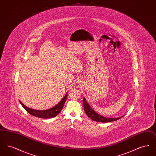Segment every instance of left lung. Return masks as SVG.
<instances>
[{"instance_id":"left-lung-1","label":"left lung","mask_w":156,"mask_h":156,"mask_svg":"<svg viewBox=\"0 0 156 156\" xmlns=\"http://www.w3.org/2000/svg\"><path fill=\"white\" fill-rule=\"evenodd\" d=\"M83 105L85 112L87 115V116L90 119L95 122H102V123H107L110 122L116 121L118 119L122 118L124 116L118 117V118H107L103 116L102 115L99 114L97 112L95 111L89 105V104L87 102V100L85 98H83Z\"/></svg>"}]
</instances>
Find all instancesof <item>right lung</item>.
Instances as JSON below:
<instances>
[{"instance_id":"obj_1","label":"right lung","mask_w":156,"mask_h":156,"mask_svg":"<svg viewBox=\"0 0 156 156\" xmlns=\"http://www.w3.org/2000/svg\"><path fill=\"white\" fill-rule=\"evenodd\" d=\"M67 96H68V94H66V95L61 100V101L58 104H57L55 106H54V107H52L50 109L43 110V111L31 109L26 106L20 101H19V102H20V104L22 105L24 109L29 113H30V115L37 118H40L42 119H47V118H51L55 117L59 114L60 112L61 111V110L62 109L66 101Z\"/></svg>"}]
</instances>
